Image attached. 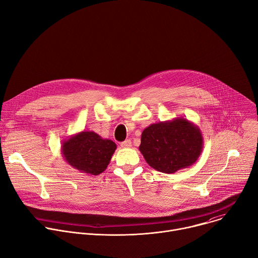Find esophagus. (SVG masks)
<instances>
[{"instance_id": "34e87169", "label": "esophagus", "mask_w": 258, "mask_h": 258, "mask_svg": "<svg viewBox=\"0 0 258 258\" xmlns=\"http://www.w3.org/2000/svg\"><path fill=\"white\" fill-rule=\"evenodd\" d=\"M120 145H121L122 148H130V147L132 146V141H131V140H125V141L122 142Z\"/></svg>"}]
</instances>
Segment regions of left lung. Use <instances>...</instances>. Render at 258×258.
Returning a JSON list of instances; mask_svg holds the SVG:
<instances>
[{"instance_id":"8db88e82","label":"left lung","mask_w":258,"mask_h":258,"mask_svg":"<svg viewBox=\"0 0 258 258\" xmlns=\"http://www.w3.org/2000/svg\"><path fill=\"white\" fill-rule=\"evenodd\" d=\"M202 148L200 128L182 117L150 124L143 131L139 147L146 162L163 173H173L193 165Z\"/></svg>"}]
</instances>
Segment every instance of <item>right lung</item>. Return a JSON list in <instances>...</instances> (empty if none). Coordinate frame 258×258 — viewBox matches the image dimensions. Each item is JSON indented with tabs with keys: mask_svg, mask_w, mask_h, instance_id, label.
<instances>
[{
	"mask_svg": "<svg viewBox=\"0 0 258 258\" xmlns=\"http://www.w3.org/2000/svg\"><path fill=\"white\" fill-rule=\"evenodd\" d=\"M115 150L113 141L90 131L70 136L61 146V154L70 166L92 175H98L107 168Z\"/></svg>",
	"mask_w": 258,
	"mask_h": 258,
	"instance_id": "right-lung-1",
	"label": "right lung"
}]
</instances>
